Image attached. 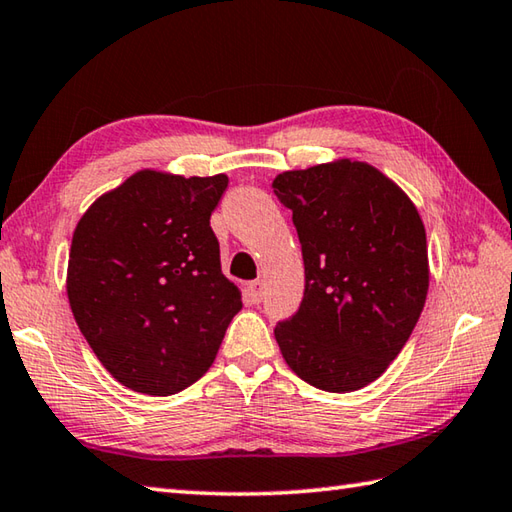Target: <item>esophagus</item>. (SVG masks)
<instances>
[{"instance_id":"1","label":"esophagus","mask_w":512,"mask_h":512,"mask_svg":"<svg viewBox=\"0 0 512 512\" xmlns=\"http://www.w3.org/2000/svg\"><path fill=\"white\" fill-rule=\"evenodd\" d=\"M263 294H265L263 283H260V281L247 283V296H249V301H252V303H260V301H263Z\"/></svg>"}]
</instances>
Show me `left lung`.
Segmentation results:
<instances>
[{
    "label": "left lung",
    "mask_w": 512,
    "mask_h": 512,
    "mask_svg": "<svg viewBox=\"0 0 512 512\" xmlns=\"http://www.w3.org/2000/svg\"><path fill=\"white\" fill-rule=\"evenodd\" d=\"M274 194L292 211L305 263L298 310L278 347L325 392L372 383L397 359L428 294V245L410 198L363 162L285 171Z\"/></svg>",
    "instance_id": "1"
}]
</instances>
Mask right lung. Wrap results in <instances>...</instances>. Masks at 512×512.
<instances>
[{
	"label": "right lung",
	"mask_w": 512,
	"mask_h": 512,
	"mask_svg": "<svg viewBox=\"0 0 512 512\" xmlns=\"http://www.w3.org/2000/svg\"><path fill=\"white\" fill-rule=\"evenodd\" d=\"M227 176L138 171L75 227L69 303L91 350L127 388L167 397L214 363L243 301L209 225Z\"/></svg>",
	"instance_id": "add662e5"
}]
</instances>
